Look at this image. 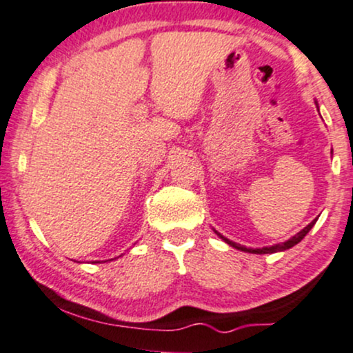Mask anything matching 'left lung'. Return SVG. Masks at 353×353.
<instances>
[{
  "label": "left lung",
  "mask_w": 353,
  "mask_h": 353,
  "mask_svg": "<svg viewBox=\"0 0 353 353\" xmlns=\"http://www.w3.org/2000/svg\"><path fill=\"white\" fill-rule=\"evenodd\" d=\"M316 221H317V219H314V221H312V223H309V225L305 226L304 230H301L299 233H297L296 236H292V238H291V239H288V241H285V243L274 244V246L259 248V250H251V248H244V246H241V244H236V243H233V241H230V239L225 238V236H221V234H219L218 231H214V233H216V234L219 236V238L223 239V241L228 243V244H230V246H233V248H236V250H239V251L252 252V254H271V252H279V251H285V250H289V248L296 246L297 243H301L302 239H304V236L307 234L310 230H312V226H314V225H316Z\"/></svg>",
  "instance_id": "1"
}]
</instances>
